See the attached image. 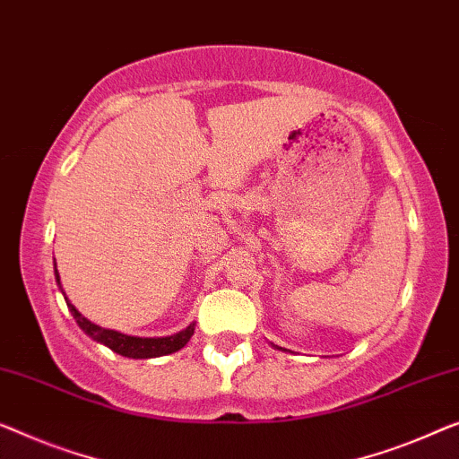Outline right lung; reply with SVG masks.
<instances>
[{
	"label": "right lung",
	"instance_id": "obj_1",
	"mask_svg": "<svg viewBox=\"0 0 459 459\" xmlns=\"http://www.w3.org/2000/svg\"><path fill=\"white\" fill-rule=\"evenodd\" d=\"M55 280H57V284H59L57 268H55ZM61 292H64V289H61ZM65 303H67V307H70L76 324L88 333V336L100 342V344L108 346L113 352H117V354H121V357H127V359H154V357H164V354L181 351V348L189 342V338L194 336V330H195V324H189L186 330L175 333V336H164V338L126 336V333H121V332L105 330V327L92 324L91 319H86L84 316H82L76 307L67 300V297H65Z\"/></svg>",
	"mask_w": 459,
	"mask_h": 459
}]
</instances>
